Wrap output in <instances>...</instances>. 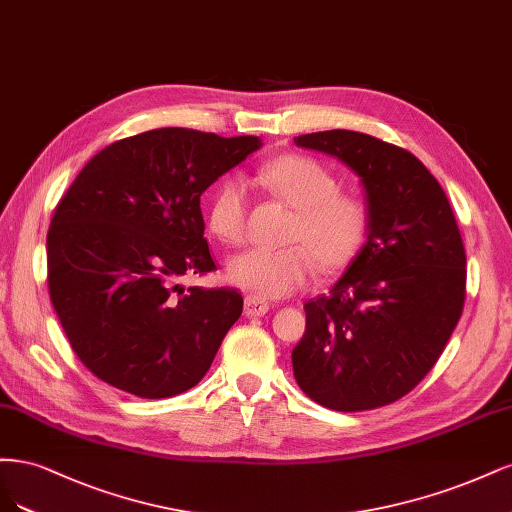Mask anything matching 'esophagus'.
Segmentation results:
<instances>
[{
	"instance_id": "1",
	"label": "esophagus",
	"mask_w": 512,
	"mask_h": 512,
	"mask_svg": "<svg viewBox=\"0 0 512 512\" xmlns=\"http://www.w3.org/2000/svg\"><path fill=\"white\" fill-rule=\"evenodd\" d=\"M268 310H270V302L266 298H261V295L251 293L244 298L246 317H263Z\"/></svg>"
}]
</instances>
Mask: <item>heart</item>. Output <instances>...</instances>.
I'll return each instance as SVG.
<instances>
[{
  "instance_id": "obj_1",
  "label": "heart",
  "mask_w": 512,
  "mask_h": 512,
  "mask_svg": "<svg viewBox=\"0 0 512 512\" xmlns=\"http://www.w3.org/2000/svg\"><path fill=\"white\" fill-rule=\"evenodd\" d=\"M261 183L293 208L280 249H251L229 261L227 278L234 285L268 298H280L304 287L315 266L336 272L364 249L372 212L364 197L338 191L336 174L317 159L283 155L259 170ZM249 195L238 178L214 189L206 210L212 236L227 246L244 242Z\"/></svg>"
}]
</instances>
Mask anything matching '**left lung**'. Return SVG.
<instances>
[{
  "instance_id": "obj_1",
  "label": "left lung",
  "mask_w": 512,
  "mask_h": 512,
  "mask_svg": "<svg viewBox=\"0 0 512 512\" xmlns=\"http://www.w3.org/2000/svg\"><path fill=\"white\" fill-rule=\"evenodd\" d=\"M293 142L349 166L372 212L349 270L304 304L295 381L332 410L387 406L434 368L464 310L466 251L455 214L430 170L400 146L349 129Z\"/></svg>"
}]
</instances>
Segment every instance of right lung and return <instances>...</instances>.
<instances>
[{
    "instance_id": "right-lung-1",
    "label": "right lung",
    "mask_w": 512,
    "mask_h": 512,
    "mask_svg": "<svg viewBox=\"0 0 512 512\" xmlns=\"http://www.w3.org/2000/svg\"><path fill=\"white\" fill-rule=\"evenodd\" d=\"M259 146L257 136L144 131L97 153L59 200L48 291L74 353L104 383L159 400L208 372L242 295L176 280L217 270L200 195Z\"/></svg>"
}]
</instances>
